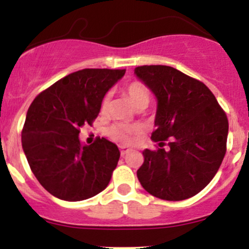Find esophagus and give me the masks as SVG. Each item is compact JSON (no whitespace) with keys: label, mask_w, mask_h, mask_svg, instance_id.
I'll list each match as a JSON object with an SVG mask.
<instances>
[{"label":"esophagus","mask_w":249,"mask_h":249,"mask_svg":"<svg viewBox=\"0 0 249 249\" xmlns=\"http://www.w3.org/2000/svg\"><path fill=\"white\" fill-rule=\"evenodd\" d=\"M129 152H130V149L127 147H124V145H122V147H120V154L122 155L127 154Z\"/></svg>","instance_id":"34e87169"}]
</instances>
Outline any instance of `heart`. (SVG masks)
I'll return each mask as SVG.
<instances>
[{"label": "heart", "mask_w": 249, "mask_h": 249, "mask_svg": "<svg viewBox=\"0 0 249 249\" xmlns=\"http://www.w3.org/2000/svg\"><path fill=\"white\" fill-rule=\"evenodd\" d=\"M125 94L130 99L131 104L136 107L137 109H143L148 106L150 101V91L145 84H143L140 80H132L129 84L125 85L124 88ZM110 95L109 92L106 94L102 99L101 105H100V110L101 113H106L109 107ZM140 132V129L134 125L123 124V123H117L113 124L107 129V135L112 140L117 141L120 143H129L134 139L135 135Z\"/></svg>", "instance_id": "b5f03b06"}]
</instances>
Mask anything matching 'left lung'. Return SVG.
Returning <instances> with one entry per match:
<instances>
[{"instance_id": "obj_1", "label": "left lung", "mask_w": 249, "mask_h": 249, "mask_svg": "<svg viewBox=\"0 0 249 249\" xmlns=\"http://www.w3.org/2000/svg\"><path fill=\"white\" fill-rule=\"evenodd\" d=\"M135 73L158 99L152 140L160 145L143 150L137 178L153 196L167 201L189 199L222 165L229 131L227 114L202 82L173 67L144 65Z\"/></svg>"}]
</instances>
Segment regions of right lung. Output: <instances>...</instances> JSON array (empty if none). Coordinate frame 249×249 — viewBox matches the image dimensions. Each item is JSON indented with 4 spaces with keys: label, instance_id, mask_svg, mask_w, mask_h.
<instances>
[{
    "label": "right lung",
    "instance_id": "1",
    "mask_svg": "<svg viewBox=\"0 0 249 249\" xmlns=\"http://www.w3.org/2000/svg\"><path fill=\"white\" fill-rule=\"evenodd\" d=\"M125 70L84 69L39 92L27 110L21 144L30 169L57 199L82 201L106 189L120 152L105 137L82 145L80 127L91 126L108 89Z\"/></svg>",
    "mask_w": 249,
    "mask_h": 249
}]
</instances>
